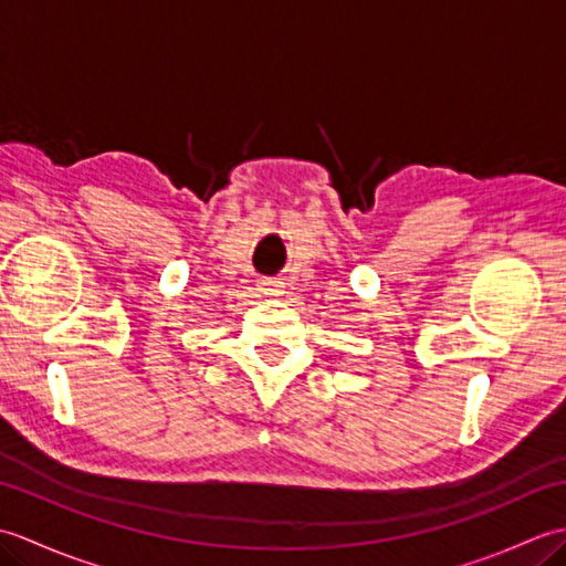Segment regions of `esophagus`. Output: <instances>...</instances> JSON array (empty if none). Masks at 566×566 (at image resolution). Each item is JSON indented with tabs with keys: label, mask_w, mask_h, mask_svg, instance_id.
I'll list each match as a JSON object with an SVG mask.
<instances>
[{
	"label": "esophagus",
	"mask_w": 566,
	"mask_h": 566,
	"mask_svg": "<svg viewBox=\"0 0 566 566\" xmlns=\"http://www.w3.org/2000/svg\"><path fill=\"white\" fill-rule=\"evenodd\" d=\"M260 292L268 294V296H274V294H280V284H276V282H260Z\"/></svg>",
	"instance_id": "obj_1"
}]
</instances>
